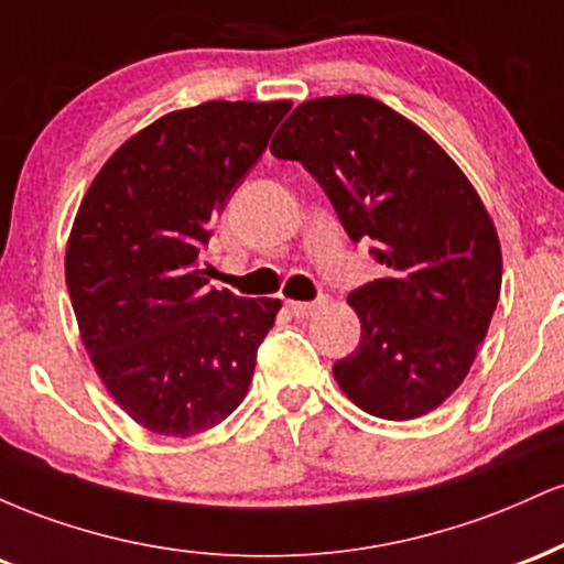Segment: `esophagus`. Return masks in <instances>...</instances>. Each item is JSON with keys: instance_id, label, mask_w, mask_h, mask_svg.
I'll list each match as a JSON object with an SVG mask.
<instances>
[{"instance_id": "1", "label": "esophagus", "mask_w": 564, "mask_h": 564, "mask_svg": "<svg viewBox=\"0 0 564 564\" xmlns=\"http://www.w3.org/2000/svg\"><path fill=\"white\" fill-rule=\"evenodd\" d=\"M323 302H326V296H323V300H315V302H296V300H289L286 307L291 310V315H296V318H307V315H313L315 310H318Z\"/></svg>"}]
</instances>
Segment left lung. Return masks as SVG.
<instances>
[{"instance_id": "8db88e82", "label": "left lung", "mask_w": 564, "mask_h": 564, "mask_svg": "<svg viewBox=\"0 0 564 564\" xmlns=\"http://www.w3.org/2000/svg\"><path fill=\"white\" fill-rule=\"evenodd\" d=\"M275 159L302 161L352 241L387 273L347 296L360 345L334 366L366 413L408 422L467 379L501 294V243L467 174L422 127L366 95L315 97L283 121Z\"/></svg>"}]
</instances>
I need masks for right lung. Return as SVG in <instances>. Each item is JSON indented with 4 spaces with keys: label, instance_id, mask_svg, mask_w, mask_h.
Wrapping results in <instances>:
<instances>
[{
    "label": "right lung",
    "instance_id": "1",
    "mask_svg": "<svg viewBox=\"0 0 564 564\" xmlns=\"http://www.w3.org/2000/svg\"><path fill=\"white\" fill-rule=\"evenodd\" d=\"M289 100H209L132 134L84 193L66 283L89 360L148 432L191 437L249 392L281 300L209 286L200 249Z\"/></svg>",
    "mask_w": 564,
    "mask_h": 564
}]
</instances>
